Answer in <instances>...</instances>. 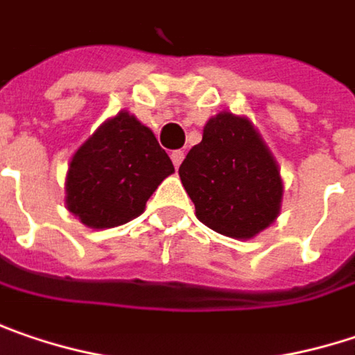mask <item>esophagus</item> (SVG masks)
<instances>
[{
  "instance_id": "obj_1",
  "label": "esophagus",
  "mask_w": 355,
  "mask_h": 355,
  "mask_svg": "<svg viewBox=\"0 0 355 355\" xmlns=\"http://www.w3.org/2000/svg\"><path fill=\"white\" fill-rule=\"evenodd\" d=\"M171 158H173V164L178 168V166H180V162H182V158H184V150H173Z\"/></svg>"
}]
</instances>
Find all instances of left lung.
Segmentation results:
<instances>
[{"label":"left lung","mask_w":355,"mask_h":355,"mask_svg":"<svg viewBox=\"0 0 355 355\" xmlns=\"http://www.w3.org/2000/svg\"><path fill=\"white\" fill-rule=\"evenodd\" d=\"M178 175L198 220L220 235L251 239L279 215V168L247 118H211Z\"/></svg>","instance_id":"8db88e82"}]
</instances>
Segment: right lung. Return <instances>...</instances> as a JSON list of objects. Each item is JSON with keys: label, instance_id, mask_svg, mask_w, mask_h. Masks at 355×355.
<instances>
[{"label": "right lung", "instance_id": "right-lung-1", "mask_svg": "<svg viewBox=\"0 0 355 355\" xmlns=\"http://www.w3.org/2000/svg\"><path fill=\"white\" fill-rule=\"evenodd\" d=\"M175 173L150 128L120 112L88 138L70 162L66 205L92 229L138 217L157 187Z\"/></svg>", "mask_w": 355, "mask_h": 355}]
</instances>
